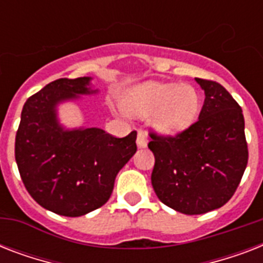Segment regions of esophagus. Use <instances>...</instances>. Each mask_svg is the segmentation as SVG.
I'll use <instances>...</instances> for the list:
<instances>
[{"label": "esophagus", "instance_id": "esophagus-1", "mask_svg": "<svg viewBox=\"0 0 263 263\" xmlns=\"http://www.w3.org/2000/svg\"><path fill=\"white\" fill-rule=\"evenodd\" d=\"M147 134L144 131H140L139 134H138V139H136V144H138V147L139 148H144L147 147Z\"/></svg>", "mask_w": 263, "mask_h": 263}]
</instances>
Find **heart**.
Returning a JSON list of instances; mask_svg holds the SVG:
<instances>
[{
	"label": "heart",
	"instance_id": "obj_1",
	"mask_svg": "<svg viewBox=\"0 0 263 263\" xmlns=\"http://www.w3.org/2000/svg\"><path fill=\"white\" fill-rule=\"evenodd\" d=\"M127 111L142 119L153 118V125L162 135H177L195 123L200 95L190 84L150 83L134 87L124 98Z\"/></svg>",
	"mask_w": 263,
	"mask_h": 263
}]
</instances>
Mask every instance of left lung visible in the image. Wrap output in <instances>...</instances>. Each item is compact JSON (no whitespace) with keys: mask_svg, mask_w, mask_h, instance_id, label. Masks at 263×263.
I'll list each match as a JSON object with an SVG mask.
<instances>
[{"mask_svg":"<svg viewBox=\"0 0 263 263\" xmlns=\"http://www.w3.org/2000/svg\"><path fill=\"white\" fill-rule=\"evenodd\" d=\"M195 80L204 91L198 121L176 136L150 134L148 143L156 157L152 184L158 199L190 216L224 206L249 161L239 103L220 83Z\"/></svg>","mask_w":263,"mask_h":263,"instance_id":"1","label":"left lung"}]
</instances>
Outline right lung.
Here are the masks:
<instances>
[{
    "instance_id": "1",
    "label": "right lung",
    "mask_w": 263,
    "mask_h": 263,
    "mask_svg": "<svg viewBox=\"0 0 263 263\" xmlns=\"http://www.w3.org/2000/svg\"><path fill=\"white\" fill-rule=\"evenodd\" d=\"M91 78L59 79L27 99L16 134L14 157L36 203L67 217L106 203L120 169L136 153V132L115 138L97 127L65 128L59 105L97 94Z\"/></svg>"
}]
</instances>
